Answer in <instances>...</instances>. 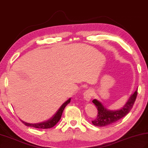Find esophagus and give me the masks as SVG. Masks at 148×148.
<instances>
[{"label":"esophagus","mask_w":148,"mask_h":148,"mask_svg":"<svg viewBox=\"0 0 148 148\" xmlns=\"http://www.w3.org/2000/svg\"><path fill=\"white\" fill-rule=\"evenodd\" d=\"M83 96H84V99L86 101H89L93 96V91L91 89L87 90L83 94Z\"/></svg>","instance_id":"obj_1"}]
</instances>
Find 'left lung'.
Instances as JSON below:
<instances>
[{
  "mask_svg": "<svg viewBox=\"0 0 148 148\" xmlns=\"http://www.w3.org/2000/svg\"><path fill=\"white\" fill-rule=\"evenodd\" d=\"M138 94V89L130 97L126 103L120 109L110 110L106 108L103 103L97 99H94L92 103L96 105L98 111L97 116L92 121V123L96 126L103 127L114 123L116 121L123 118L130 112L133 106Z\"/></svg>",
  "mask_w": 148,
  "mask_h": 148,
  "instance_id": "left-lung-1",
  "label": "left lung"
}]
</instances>
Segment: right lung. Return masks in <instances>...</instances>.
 <instances>
[{"instance_id": "right-lung-1", "label": "right lung", "mask_w": 148, "mask_h": 148, "mask_svg": "<svg viewBox=\"0 0 148 148\" xmlns=\"http://www.w3.org/2000/svg\"><path fill=\"white\" fill-rule=\"evenodd\" d=\"M71 102V98H69V99L66 101L65 103H64L61 106H60L57 112L53 115L50 119H49L47 121H45L44 122H41L39 123H34V124H31V123H25L24 121H22V123H24L25 126H29V127H36V128H40V129H48V128H51L54 127L55 125L59 122V121L60 120V117H61L62 112L64 111V108H66V106L69 104Z\"/></svg>"}]
</instances>
